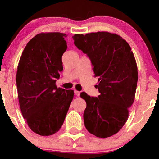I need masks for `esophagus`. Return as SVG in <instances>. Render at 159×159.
I'll list each match as a JSON object with an SVG mask.
<instances>
[{
	"instance_id": "34e87169",
	"label": "esophagus",
	"mask_w": 159,
	"mask_h": 159,
	"mask_svg": "<svg viewBox=\"0 0 159 159\" xmlns=\"http://www.w3.org/2000/svg\"><path fill=\"white\" fill-rule=\"evenodd\" d=\"M74 93H75V95H76V96L79 97V96H80V92H79V91H77V90H74Z\"/></svg>"
}]
</instances>
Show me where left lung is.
<instances>
[{
    "label": "left lung",
    "instance_id": "left-lung-1",
    "mask_svg": "<svg viewBox=\"0 0 159 159\" xmlns=\"http://www.w3.org/2000/svg\"><path fill=\"white\" fill-rule=\"evenodd\" d=\"M74 45L87 54L98 77V98L80 93L86 102V129L101 138L114 135L127 121L135 96L138 67L131 48L116 34L98 31L72 36Z\"/></svg>",
    "mask_w": 159,
    "mask_h": 159
}]
</instances>
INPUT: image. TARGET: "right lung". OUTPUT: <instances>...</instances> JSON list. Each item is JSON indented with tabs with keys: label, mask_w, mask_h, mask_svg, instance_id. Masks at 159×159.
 Instances as JSON below:
<instances>
[{
	"label": "right lung",
	"mask_w": 159,
	"mask_h": 159,
	"mask_svg": "<svg viewBox=\"0 0 159 159\" xmlns=\"http://www.w3.org/2000/svg\"><path fill=\"white\" fill-rule=\"evenodd\" d=\"M66 36L59 32L37 34L26 44L18 64L16 83L21 114L31 130L41 136L60 130L74 98V90L55 85L63 70Z\"/></svg>",
	"instance_id": "obj_1"
}]
</instances>
